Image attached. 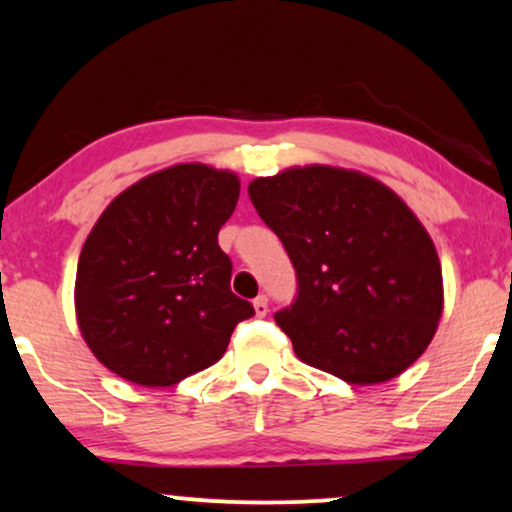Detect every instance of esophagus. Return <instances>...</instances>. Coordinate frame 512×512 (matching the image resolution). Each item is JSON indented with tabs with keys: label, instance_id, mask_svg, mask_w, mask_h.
Wrapping results in <instances>:
<instances>
[{
	"label": "esophagus",
	"instance_id": "1",
	"mask_svg": "<svg viewBox=\"0 0 512 512\" xmlns=\"http://www.w3.org/2000/svg\"><path fill=\"white\" fill-rule=\"evenodd\" d=\"M252 305H255V315H257V317H267V312H269V300H267V295H257V298L252 300Z\"/></svg>",
	"mask_w": 512,
	"mask_h": 512
}]
</instances>
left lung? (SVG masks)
<instances>
[{
    "label": "left lung",
    "mask_w": 512,
    "mask_h": 512,
    "mask_svg": "<svg viewBox=\"0 0 512 512\" xmlns=\"http://www.w3.org/2000/svg\"><path fill=\"white\" fill-rule=\"evenodd\" d=\"M248 195L298 279L274 319L312 367L348 384L398 377L432 341L443 307L432 238L400 197L334 166L257 178Z\"/></svg>",
    "instance_id": "obj_1"
}]
</instances>
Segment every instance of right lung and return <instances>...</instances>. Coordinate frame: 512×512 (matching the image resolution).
<instances>
[{
	"label": "right lung",
	"instance_id": "1",
	"mask_svg": "<svg viewBox=\"0 0 512 512\" xmlns=\"http://www.w3.org/2000/svg\"><path fill=\"white\" fill-rule=\"evenodd\" d=\"M238 178L178 164L143 178L104 209L76 274L80 334L104 367L140 386H171L224 355L255 315L231 291L219 229Z\"/></svg>",
	"mask_w": 512,
	"mask_h": 512
}]
</instances>
